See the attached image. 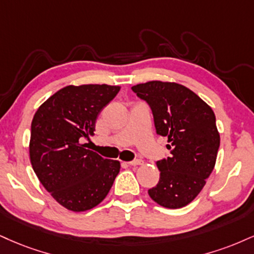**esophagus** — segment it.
<instances>
[{
    "mask_svg": "<svg viewBox=\"0 0 254 254\" xmlns=\"http://www.w3.org/2000/svg\"><path fill=\"white\" fill-rule=\"evenodd\" d=\"M127 164H129V166H131V167L140 166V164H143V161L142 160H133V161L127 162Z\"/></svg>",
    "mask_w": 254,
    "mask_h": 254,
    "instance_id": "obj_1",
    "label": "esophagus"
}]
</instances>
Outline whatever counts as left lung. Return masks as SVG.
<instances>
[{"label":"left lung","instance_id":"8db88e82","mask_svg":"<svg viewBox=\"0 0 254 254\" xmlns=\"http://www.w3.org/2000/svg\"><path fill=\"white\" fill-rule=\"evenodd\" d=\"M150 106L156 132L172 156L157 161L160 181L148 193L166 208H181L202 190L220 146L215 115L196 93L177 82L152 80L131 87Z\"/></svg>","mask_w":254,"mask_h":254}]
</instances>
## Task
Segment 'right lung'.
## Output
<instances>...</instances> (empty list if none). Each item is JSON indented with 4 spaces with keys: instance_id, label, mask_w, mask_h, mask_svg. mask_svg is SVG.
<instances>
[{
    "instance_id": "add662e5",
    "label": "right lung",
    "mask_w": 254,
    "mask_h": 254,
    "mask_svg": "<svg viewBox=\"0 0 254 254\" xmlns=\"http://www.w3.org/2000/svg\"><path fill=\"white\" fill-rule=\"evenodd\" d=\"M121 90L88 84L61 88L48 98L32 121L29 157L39 181L54 200L73 212L99 204L121 169L81 144L94 135L98 115Z\"/></svg>"
}]
</instances>
